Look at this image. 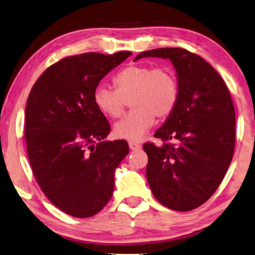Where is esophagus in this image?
Masks as SVG:
<instances>
[{
  "label": "esophagus",
  "mask_w": 255,
  "mask_h": 255,
  "mask_svg": "<svg viewBox=\"0 0 255 255\" xmlns=\"http://www.w3.org/2000/svg\"><path fill=\"white\" fill-rule=\"evenodd\" d=\"M128 145H129V148L132 149V151H136V149L140 148V145L136 142H129Z\"/></svg>",
  "instance_id": "34e87169"
}]
</instances>
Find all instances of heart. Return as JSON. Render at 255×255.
<instances>
[{
  "mask_svg": "<svg viewBox=\"0 0 255 255\" xmlns=\"http://www.w3.org/2000/svg\"><path fill=\"white\" fill-rule=\"evenodd\" d=\"M116 90L99 85L93 93V102L102 115L121 117L127 101L130 112L115 126L117 137L128 140L144 138L157 119H167L179 99L177 76L169 67L129 64L112 79Z\"/></svg>",
  "mask_w": 255,
  "mask_h": 255,
  "instance_id": "b5f03b06",
  "label": "heart"
}]
</instances>
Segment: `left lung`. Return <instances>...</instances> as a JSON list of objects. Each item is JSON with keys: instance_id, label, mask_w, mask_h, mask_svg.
<instances>
[{"instance_id": "left-lung-1", "label": "left lung", "mask_w": 255, "mask_h": 255, "mask_svg": "<svg viewBox=\"0 0 255 255\" xmlns=\"http://www.w3.org/2000/svg\"><path fill=\"white\" fill-rule=\"evenodd\" d=\"M169 59L177 71L179 99L154 137L143 145L146 178L155 199L171 210L191 211L219 187L232 162L235 108L227 85L203 58L180 47L145 51L135 58Z\"/></svg>"}]
</instances>
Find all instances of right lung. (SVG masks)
<instances>
[{
  "mask_svg": "<svg viewBox=\"0 0 255 255\" xmlns=\"http://www.w3.org/2000/svg\"><path fill=\"white\" fill-rule=\"evenodd\" d=\"M129 51L66 56L36 80L26 106L25 139L38 186L56 208L76 218L99 213L111 200L115 170L129 147L108 142L106 116L93 102L100 80Z\"/></svg>",
  "mask_w": 255,
  "mask_h": 255,
  "instance_id": "obj_1",
  "label": "right lung"
}]
</instances>
